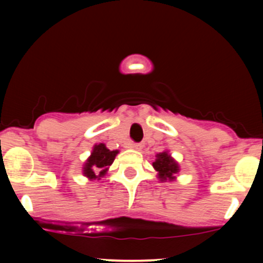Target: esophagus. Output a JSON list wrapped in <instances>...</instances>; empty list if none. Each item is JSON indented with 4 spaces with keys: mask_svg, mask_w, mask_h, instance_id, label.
I'll return each mask as SVG.
<instances>
[{
    "mask_svg": "<svg viewBox=\"0 0 263 263\" xmlns=\"http://www.w3.org/2000/svg\"><path fill=\"white\" fill-rule=\"evenodd\" d=\"M131 147L135 149H142L143 148V143H131Z\"/></svg>",
    "mask_w": 263,
    "mask_h": 263,
    "instance_id": "34e87169",
    "label": "esophagus"
}]
</instances>
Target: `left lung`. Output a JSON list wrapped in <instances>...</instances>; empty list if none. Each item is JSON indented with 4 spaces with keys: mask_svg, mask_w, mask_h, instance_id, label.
<instances>
[{
    "mask_svg": "<svg viewBox=\"0 0 263 263\" xmlns=\"http://www.w3.org/2000/svg\"><path fill=\"white\" fill-rule=\"evenodd\" d=\"M153 167L158 172V177L161 180H173V176L179 171L178 164L167 152L157 155V159L153 162Z\"/></svg>",
    "mask_w": 263,
    "mask_h": 263,
    "instance_id": "8db88e82",
    "label": "left lung"
}]
</instances>
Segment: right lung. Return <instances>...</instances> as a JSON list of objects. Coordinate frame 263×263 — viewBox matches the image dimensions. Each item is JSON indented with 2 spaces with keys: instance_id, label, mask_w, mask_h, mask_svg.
Segmentation results:
<instances>
[{
  "instance_id": "right-lung-1",
  "label": "right lung",
  "mask_w": 263,
  "mask_h": 263,
  "mask_svg": "<svg viewBox=\"0 0 263 263\" xmlns=\"http://www.w3.org/2000/svg\"><path fill=\"white\" fill-rule=\"evenodd\" d=\"M119 151H110L105 144H96L93 147L91 156L89 157L85 165H84V174L90 179H96L104 177L106 174L108 165L112 164L115 157Z\"/></svg>"
}]
</instances>
